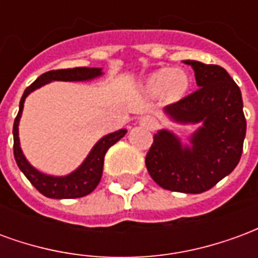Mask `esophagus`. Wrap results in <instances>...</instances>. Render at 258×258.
Segmentation results:
<instances>
[{"mask_svg":"<svg viewBox=\"0 0 258 258\" xmlns=\"http://www.w3.org/2000/svg\"><path fill=\"white\" fill-rule=\"evenodd\" d=\"M141 125H144V127H146V128H155L157 125V120L156 117H153V116H144V117L141 118L140 120Z\"/></svg>","mask_w":258,"mask_h":258,"instance_id":"34e87169","label":"esophagus"}]
</instances>
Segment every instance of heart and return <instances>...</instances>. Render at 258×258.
Wrapping results in <instances>:
<instances>
[{"label":"heart","instance_id":"obj_1","mask_svg":"<svg viewBox=\"0 0 258 258\" xmlns=\"http://www.w3.org/2000/svg\"><path fill=\"white\" fill-rule=\"evenodd\" d=\"M190 84L189 74L184 69H160L152 73L144 83L146 95L159 96L164 94L168 99L177 101L185 95Z\"/></svg>","mask_w":258,"mask_h":258}]
</instances>
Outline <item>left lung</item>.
<instances>
[{"label":"left lung","instance_id":"8db88e82","mask_svg":"<svg viewBox=\"0 0 258 258\" xmlns=\"http://www.w3.org/2000/svg\"><path fill=\"white\" fill-rule=\"evenodd\" d=\"M192 66L199 90L164 107L178 124H198L189 144L159 130L146 155V168L162 188L182 194L209 190L238 166L246 137L240 90L221 66L182 60Z\"/></svg>","mask_w":258,"mask_h":258}]
</instances>
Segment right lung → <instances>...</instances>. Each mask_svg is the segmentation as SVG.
<instances>
[{
    "label": "right lung",
    "instance_id": "right-lung-1",
    "mask_svg": "<svg viewBox=\"0 0 258 258\" xmlns=\"http://www.w3.org/2000/svg\"><path fill=\"white\" fill-rule=\"evenodd\" d=\"M103 72L101 68H73L62 69V70H51L41 74L38 79L27 87L23 92V96L19 103V113L14 123V155L15 160L20 171L25 174L31 185L40 194L51 199H76L83 198L95 189L101 181L103 171V159L107 149L114 145L117 141L127 134V130L121 128L114 133L102 137L101 140L92 146L90 153L87 155L84 162L80 164L74 171L68 175H49L33 167L26 159L25 153L20 148L19 140V121L25 106V101L33 91L41 88L42 85L52 81H90V80L101 77Z\"/></svg>",
    "mask_w": 258,
    "mask_h": 258
}]
</instances>
